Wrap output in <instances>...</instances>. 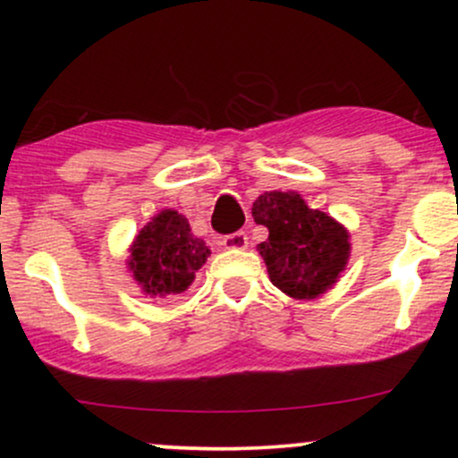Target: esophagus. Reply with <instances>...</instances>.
Segmentation results:
<instances>
[{
    "label": "esophagus",
    "instance_id": "1",
    "mask_svg": "<svg viewBox=\"0 0 458 458\" xmlns=\"http://www.w3.org/2000/svg\"><path fill=\"white\" fill-rule=\"evenodd\" d=\"M224 247H228V250H245L247 247V234L245 233H233L228 236H224Z\"/></svg>",
    "mask_w": 458,
    "mask_h": 458
}]
</instances>
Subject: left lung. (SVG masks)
<instances>
[{"label": "left lung", "mask_w": 458, "mask_h": 458, "mask_svg": "<svg viewBox=\"0 0 458 458\" xmlns=\"http://www.w3.org/2000/svg\"><path fill=\"white\" fill-rule=\"evenodd\" d=\"M251 215L269 230L259 251L273 286L293 299H317L338 282L351 256L343 224L310 208L297 191H265Z\"/></svg>", "instance_id": "left-lung-1"}]
</instances>
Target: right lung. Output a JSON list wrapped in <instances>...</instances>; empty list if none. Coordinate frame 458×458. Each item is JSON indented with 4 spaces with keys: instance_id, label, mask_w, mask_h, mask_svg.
I'll return each instance as SVG.
<instances>
[{
    "instance_id": "right-lung-1",
    "label": "right lung",
    "mask_w": 458,
    "mask_h": 458,
    "mask_svg": "<svg viewBox=\"0 0 458 458\" xmlns=\"http://www.w3.org/2000/svg\"><path fill=\"white\" fill-rule=\"evenodd\" d=\"M129 251V271L150 297L185 293L211 256L207 243L191 234L185 215L172 208L157 213L140 230Z\"/></svg>"
}]
</instances>
